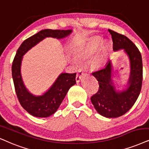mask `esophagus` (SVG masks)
<instances>
[{
    "label": "esophagus",
    "instance_id": "1",
    "mask_svg": "<svg viewBox=\"0 0 149 149\" xmlns=\"http://www.w3.org/2000/svg\"><path fill=\"white\" fill-rule=\"evenodd\" d=\"M84 69H78V73H77V76H76V82H79L81 80V78H82V76L84 74Z\"/></svg>",
    "mask_w": 149,
    "mask_h": 149
}]
</instances>
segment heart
<instances>
[{
  "label": "heart",
  "instance_id": "obj_1",
  "mask_svg": "<svg viewBox=\"0 0 149 149\" xmlns=\"http://www.w3.org/2000/svg\"><path fill=\"white\" fill-rule=\"evenodd\" d=\"M102 42V41L100 38H96L90 41L86 45L85 47L81 51L80 55L82 57L85 58H89L92 57L100 48ZM107 49H108V48H107V47L105 46L103 53H102L101 54H100L99 56H97V57H95L93 60L91 64L94 67L99 68V67H101L102 66L104 65L105 61H106V53L107 52Z\"/></svg>",
  "mask_w": 149,
  "mask_h": 149
}]
</instances>
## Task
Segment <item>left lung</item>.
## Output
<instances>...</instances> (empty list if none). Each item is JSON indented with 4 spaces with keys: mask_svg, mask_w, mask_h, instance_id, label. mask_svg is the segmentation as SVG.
Masks as SVG:
<instances>
[{
    "mask_svg": "<svg viewBox=\"0 0 149 149\" xmlns=\"http://www.w3.org/2000/svg\"><path fill=\"white\" fill-rule=\"evenodd\" d=\"M108 30L111 35L114 52L122 49L129 58V78L126 88L117 91L113 80V64L109 60L104 67L92 73L98 81L99 90L91 100L99 114L115 118L125 114L136 102L142 88L143 67L142 56L134 43L125 36Z\"/></svg>",
    "mask_w": 149,
    "mask_h": 149,
    "instance_id": "left-lung-1",
    "label": "left lung"
}]
</instances>
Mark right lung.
Listing matches in <instances>:
<instances>
[{
    "mask_svg": "<svg viewBox=\"0 0 149 149\" xmlns=\"http://www.w3.org/2000/svg\"><path fill=\"white\" fill-rule=\"evenodd\" d=\"M71 32V29L41 30L38 33L26 39L17 51L12 67L15 91L20 104L31 116L38 118H47L56 113L69 88L76 83V73H61L47 91L41 95H35L28 91L22 80L21 76L22 57L28 51L46 38L63 39L70 35Z\"/></svg>",
    "mask_w": 149,
    "mask_h": 149,
    "instance_id": "1",
    "label": "right lung"
}]
</instances>
